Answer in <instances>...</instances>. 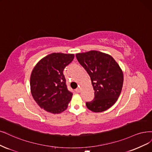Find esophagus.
Here are the masks:
<instances>
[{
    "instance_id": "obj_1",
    "label": "esophagus",
    "mask_w": 152,
    "mask_h": 152,
    "mask_svg": "<svg viewBox=\"0 0 152 152\" xmlns=\"http://www.w3.org/2000/svg\"><path fill=\"white\" fill-rule=\"evenodd\" d=\"M75 92L77 93H79L80 92V88H77L75 89Z\"/></svg>"
}]
</instances>
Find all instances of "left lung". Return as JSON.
<instances>
[{"instance_id": "1", "label": "left lung", "mask_w": 152, "mask_h": 152, "mask_svg": "<svg viewBox=\"0 0 152 152\" xmlns=\"http://www.w3.org/2000/svg\"><path fill=\"white\" fill-rule=\"evenodd\" d=\"M76 57L89 75L94 90V98L86 102L87 107L95 113L106 111L114 105L121 92V69L111 55L101 51L77 53Z\"/></svg>"}]
</instances>
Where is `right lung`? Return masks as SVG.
<instances>
[{
	"label": "right lung",
	"mask_w": 152,
	"mask_h": 152,
	"mask_svg": "<svg viewBox=\"0 0 152 152\" xmlns=\"http://www.w3.org/2000/svg\"><path fill=\"white\" fill-rule=\"evenodd\" d=\"M74 58V54L51 53L40 60L31 72V94L47 112L60 114L66 109L73 94L67 88L64 70Z\"/></svg>",
	"instance_id": "1"
}]
</instances>
